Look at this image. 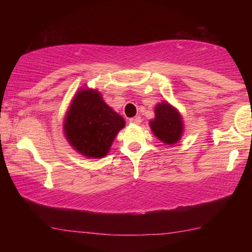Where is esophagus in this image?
<instances>
[{"mask_svg":"<svg viewBox=\"0 0 252 252\" xmlns=\"http://www.w3.org/2000/svg\"><path fill=\"white\" fill-rule=\"evenodd\" d=\"M129 121H130V123H132V125H140V123H141V118L134 117V118H131Z\"/></svg>","mask_w":252,"mask_h":252,"instance_id":"esophagus-1","label":"esophagus"}]
</instances>
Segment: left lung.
Masks as SVG:
<instances>
[{"mask_svg":"<svg viewBox=\"0 0 252 252\" xmlns=\"http://www.w3.org/2000/svg\"><path fill=\"white\" fill-rule=\"evenodd\" d=\"M155 114V119L150 121L153 134L165 144H176L183 133V121L180 112L164 101L157 104Z\"/></svg>","mask_w":252,"mask_h":252,"instance_id":"left-lung-1","label":"left lung"}]
</instances>
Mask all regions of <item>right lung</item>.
Masks as SVG:
<instances>
[{
    "mask_svg": "<svg viewBox=\"0 0 252 252\" xmlns=\"http://www.w3.org/2000/svg\"><path fill=\"white\" fill-rule=\"evenodd\" d=\"M125 126V119L105 103L99 91L82 89L71 102L63 130L67 142L80 155L101 159Z\"/></svg>",
    "mask_w": 252,
    "mask_h": 252,
    "instance_id": "obj_1",
    "label": "right lung"
}]
</instances>
